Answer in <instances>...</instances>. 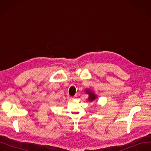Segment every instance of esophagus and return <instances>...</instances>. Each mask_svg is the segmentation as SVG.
I'll return each instance as SVG.
<instances>
[{
	"mask_svg": "<svg viewBox=\"0 0 151 151\" xmlns=\"http://www.w3.org/2000/svg\"><path fill=\"white\" fill-rule=\"evenodd\" d=\"M77 97V96L76 95H75L74 96H73V97H72V99H76V98Z\"/></svg>",
	"mask_w": 151,
	"mask_h": 151,
	"instance_id": "1",
	"label": "esophagus"
}]
</instances>
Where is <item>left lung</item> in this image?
<instances>
[{
  "label": "left lung",
  "instance_id": "1",
  "mask_svg": "<svg viewBox=\"0 0 151 151\" xmlns=\"http://www.w3.org/2000/svg\"><path fill=\"white\" fill-rule=\"evenodd\" d=\"M85 91L89 95V97L88 99V101H91H91H95V100L97 99V95L95 94L94 91H92V89H85Z\"/></svg>",
  "mask_w": 151,
  "mask_h": 151
}]
</instances>
